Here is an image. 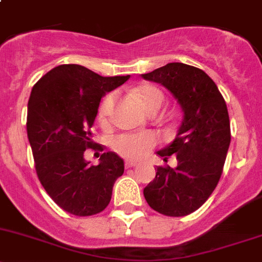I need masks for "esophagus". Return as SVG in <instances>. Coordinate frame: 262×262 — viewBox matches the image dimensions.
Listing matches in <instances>:
<instances>
[{"instance_id": "obj_1", "label": "esophagus", "mask_w": 262, "mask_h": 262, "mask_svg": "<svg viewBox=\"0 0 262 262\" xmlns=\"http://www.w3.org/2000/svg\"><path fill=\"white\" fill-rule=\"evenodd\" d=\"M137 165H138V162L133 161V160H126V161H125V166L126 167H134V166H137Z\"/></svg>"}]
</instances>
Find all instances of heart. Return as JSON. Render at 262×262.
I'll return each mask as SVG.
<instances>
[{
	"instance_id": "obj_1",
	"label": "heart",
	"mask_w": 262,
	"mask_h": 262,
	"mask_svg": "<svg viewBox=\"0 0 262 262\" xmlns=\"http://www.w3.org/2000/svg\"><path fill=\"white\" fill-rule=\"evenodd\" d=\"M137 97L141 100L147 111L161 107L164 95L155 87H142L137 90ZM115 102V93L106 96L98 107V118L102 123L107 120V116ZM156 144V137L151 133H124L114 139V147L123 156L129 159H141Z\"/></svg>"
}]
</instances>
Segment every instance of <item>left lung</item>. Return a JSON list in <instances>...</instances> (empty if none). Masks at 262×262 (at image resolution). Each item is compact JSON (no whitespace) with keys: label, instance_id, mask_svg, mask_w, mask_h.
<instances>
[{"label":"left lung","instance_id":"8db88e82","mask_svg":"<svg viewBox=\"0 0 262 262\" xmlns=\"http://www.w3.org/2000/svg\"><path fill=\"white\" fill-rule=\"evenodd\" d=\"M142 78L167 88L184 114L174 141L157 152L166 162L175 155L177 167L157 166L144 199L160 214L185 216L207 201L222 177L230 144L227 103L214 80L190 65L170 62Z\"/></svg>","mask_w":262,"mask_h":262}]
</instances>
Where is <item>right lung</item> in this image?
Returning <instances> with one entry per match:
<instances>
[{
    "mask_svg": "<svg viewBox=\"0 0 262 262\" xmlns=\"http://www.w3.org/2000/svg\"><path fill=\"white\" fill-rule=\"evenodd\" d=\"M129 77H101L67 63L43 75L30 93L27 133L38 179L51 199L75 216L103 211L124 172L123 159L115 152H103L100 164L90 165L84 151L98 146L92 126L101 98Z\"/></svg>",
    "mask_w": 262,
    "mask_h": 262,
    "instance_id": "right-lung-1",
    "label": "right lung"
}]
</instances>
